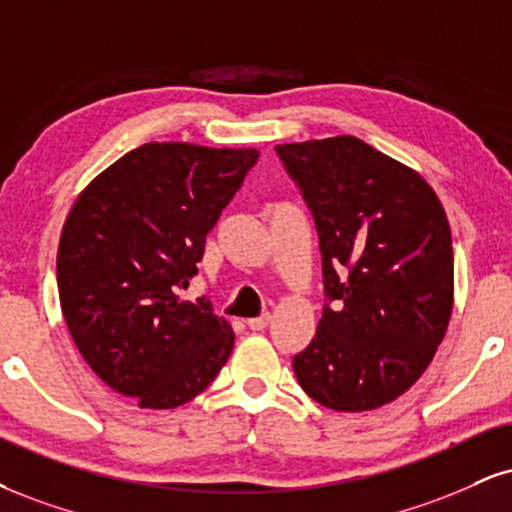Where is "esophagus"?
I'll return each mask as SVG.
<instances>
[{"mask_svg":"<svg viewBox=\"0 0 512 512\" xmlns=\"http://www.w3.org/2000/svg\"><path fill=\"white\" fill-rule=\"evenodd\" d=\"M269 322H272V317L264 315V317L248 319V322H245V324H248V329H250V331H264V329H267V326H269Z\"/></svg>","mask_w":512,"mask_h":512,"instance_id":"obj_1","label":"esophagus"}]
</instances>
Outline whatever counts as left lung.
Masks as SVG:
<instances>
[{
  "mask_svg": "<svg viewBox=\"0 0 512 512\" xmlns=\"http://www.w3.org/2000/svg\"><path fill=\"white\" fill-rule=\"evenodd\" d=\"M276 152L312 209L334 300L293 372L324 408L377 410L422 377L451 322L446 209L415 169L355 135Z\"/></svg>",
  "mask_w": 512,
  "mask_h": 512,
  "instance_id": "left-lung-1",
  "label": "left lung"
}]
</instances>
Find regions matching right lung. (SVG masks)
<instances>
[{
	"mask_svg": "<svg viewBox=\"0 0 512 512\" xmlns=\"http://www.w3.org/2000/svg\"><path fill=\"white\" fill-rule=\"evenodd\" d=\"M257 157L255 147L145 143L73 202L57 252L61 312L92 372L138 408L188 403L229 360L231 324L178 291Z\"/></svg>",
	"mask_w": 512,
	"mask_h": 512,
	"instance_id": "obj_1",
	"label": "right lung"
}]
</instances>
